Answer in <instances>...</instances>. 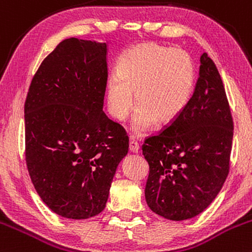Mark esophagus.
<instances>
[{"label": "esophagus", "instance_id": "1", "mask_svg": "<svg viewBox=\"0 0 252 252\" xmlns=\"http://www.w3.org/2000/svg\"><path fill=\"white\" fill-rule=\"evenodd\" d=\"M129 150L133 153H136L137 151H139V144H137V141L135 140L134 136H130V140H129Z\"/></svg>", "mask_w": 252, "mask_h": 252}]
</instances>
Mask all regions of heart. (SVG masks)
Listing matches in <instances>:
<instances>
[{"instance_id": "heart-1", "label": "heart", "mask_w": 252, "mask_h": 252, "mask_svg": "<svg viewBox=\"0 0 252 252\" xmlns=\"http://www.w3.org/2000/svg\"><path fill=\"white\" fill-rule=\"evenodd\" d=\"M194 88V66L179 48L145 43L128 49L119 59L117 76L106 83V104L113 118L123 121L134 106L133 130L145 133L157 122L169 123L189 105Z\"/></svg>"}]
</instances>
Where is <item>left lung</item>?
Returning a JSON list of instances; mask_svg holds the SVG:
<instances>
[{
  "instance_id": "1",
  "label": "left lung",
  "mask_w": 252,
  "mask_h": 252,
  "mask_svg": "<svg viewBox=\"0 0 252 252\" xmlns=\"http://www.w3.org/2000/svg\"><path fill=\"white\" fill-rule=\"evenodd\" d=\"M233 119L216 65L203 53L199 77L184 112L146 139L150 165L145 198L166 220L199 215L215 199L229 173Z\"/></svg>"
}]
</instances>
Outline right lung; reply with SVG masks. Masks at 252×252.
I'll use <instances>...</instances> for the list:
<instances>
[{"label":"right lung","instance_id":"right-lung-1","mask_svg":"<svg viewBox=\"0 0 252 252\" xmlns=\"http://www.w3.org/2000/svg\"><path fill=\"white\" fill-rule=\"evenodd\" d=\"M107 44L63 39L31 81L25 107V157L43 203L66 219L101 213L118 164L128 153L126 130L105 112Z\"/></svg>","mask_w":252,"mask_h":252}]
</instances>
